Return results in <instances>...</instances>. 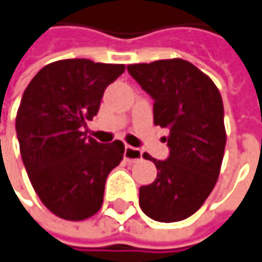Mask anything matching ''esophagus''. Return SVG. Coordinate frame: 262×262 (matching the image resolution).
Segmentation results:
<instances>
[{
	"instance_id": "1",
	"label": "esophagus",
	"mask_w": 262,
	"mask_h": 262,
	"mask_svg": "<svg viewBox=\"0 0 262 262\" xmlns=\"http://www.w3.org/2000/svg\"><path fill=\"white\" fill-rule=\"evenodd\" d=\"M143 156V151L140 148H136V147L125 146V150H124V157H125L128 162H137L140 160Z\"/></svg>"
}]
</instances>
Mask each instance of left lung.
<instances>
[{
  "instance_id": "1",
  "label": "left lung",
  "mask_w": 262,
  "mask_h": 262,
  "mask_svg": "<svg viewBox=\"0 0 262 262\" xmlns=\"http://www.w3.org/2000/svg\"><path fill=\"white\" fill-rule=\"evenodd\" d=\"M155 100V125L169 129L166 160L144 153L157 178L140 188L144 214L163 223L184 220L204 204L216 185L225 146V111L216 84L184 59L126 67Z\"/></svg>"
}]
</instances>
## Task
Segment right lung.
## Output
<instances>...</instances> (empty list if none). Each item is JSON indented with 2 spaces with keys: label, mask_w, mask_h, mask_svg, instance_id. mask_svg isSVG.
Returning <instances> with one entry per match:
<instances>
[{
  "label": "right lung",
  "mask_w": 262,
  "mask_h": 262,
  "mask_svg": "<svg viewBox=\"0 0 262 262\" xmlns=\"http://www.w3.org/2000/svg\"><path fill=\"white\" fill-rule=\"evenodd\" d=\"M121 64L62 59L43 67L26 87L15 118L20 153L36 194L54 214L84 220L103 203L109 172L124 144L97 143L83 133L97 114Z\"/></svg>",
  "instance_id": "right-lung-1"
}]
</instances>
